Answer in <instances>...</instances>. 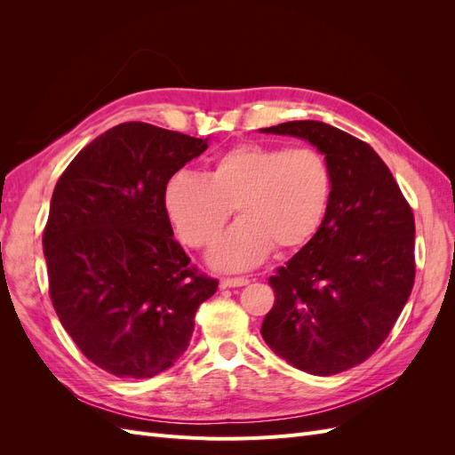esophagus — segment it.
<instances>
[{"instance_id": "obj_1", "label": "esophagus", "mask_w": 455, "mask_h": 455, "mask_svg": "<svg viewBox=\"0 0 455 455\" xmlns=\"http://www.w3.org/2000/svg\"><path fill=\"white\" fill-rule=\"evenodd\" d=\"M249 284V279L246 277H224L220 281V286L222 288H235V286H246Z\"/></svg>"}]
</instances>
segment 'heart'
I'll return each instance as SVG.
<instances>
[{
  "instance_id": "1",
  "label": "heart",
  "mask_w": 455,
  "mask_h": 455,
  "mask_svg": "<svg viewBox=\"0 0 455 455\" xmlns=\"http://www.w3.org/2000/svg\"><path fill=\"white\" fill-rule=\"evenodd\" d=\"M332 186V171L316 148L246 142L220 154L204 176L172 174L163 204L178 237L194 249L218 239L235 206L241 220L216 243L209 264L246 271L273 246L283 254L306 246L324 222Z\"/></svg>"
}]
</instances>
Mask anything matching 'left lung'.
<instances>
[{
  "label": "left lung",
  "instance_id": "left-lung-1",
  "mask_svg": "<svg viewBox=\"0 0 455 455\" xmlns=\"http://www.w3.org/2000/svg\"><path fill=\"white\" fill-rule=\"evenodd\" d=\"M315 146L332 171L319 233L269 277L275 306L261 338L288 364L332 376L364 363L391 332L414 286V214L366 142L323 121L259 129Z\"/></svg>",
  "mask_w": 455,
  "mask_h": 455
}]
</instances>
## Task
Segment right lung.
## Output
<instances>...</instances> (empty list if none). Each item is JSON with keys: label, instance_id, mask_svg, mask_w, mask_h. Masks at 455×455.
<instances>
[{"label": "right lung", "instance_id": "1", "mask_svg": "<svg viewBox=\"0 0 455 455\" xmlns=\"http://www.w3.org/2000/svg\"><path fill=\"white\" fill-rule=\"evenodd\" d=\"M209 148L148 123H121L79 151L52 191L44 233L54 311L91 363L146 379L189 346L218 288L172 237L163 191Z\"/></svg>", "mask_w": 455, "mask_h": 455}]
</instances>
